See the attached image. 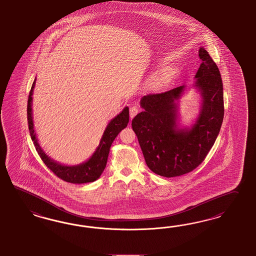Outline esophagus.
<instances>
[{
    "instance_id": "34e87169",
    "label": "esophagus",
    "mask_w": 256,
    "mask_h": 256,
    "mask_svg": "<svg viewBox=\"0 0 256 256\" xmlns=\"http://www.w3.org/2000/svg\"><path fill=\"white\" fill-rule=\"evenodd\" d=\"M138 110H140V107L138 105H133L130 108V116L132 119L138 114Z\"/></svg>"
}]
</instances>
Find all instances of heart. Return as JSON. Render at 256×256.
<instances>
[{"mask_svg": "<svg viewBox=\"0 0 256 256\" xmlns=\"http://www.w3.org/2000/svg\"><path fill=\"white\" fill-rule=\"evenodd\" d=\"M158 80H160V76H156V77H154V82H158Z\"/></svg>", "mask_w": 256, "mask_h": 256, "instance_id": "b5f03b06", "label": "heart"}]
</instances>
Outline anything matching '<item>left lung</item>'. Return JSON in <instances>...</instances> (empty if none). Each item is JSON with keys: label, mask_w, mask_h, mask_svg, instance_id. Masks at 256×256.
Instances as JSON below:
<instances>
[{"label": "left lung", "mask_w": 256, "mask_h": 256, "mask_svg": "<svg viewBox=\"0 0 256 256\" xmlns=\"http://www.w3.org/2000/svg\"><path fill=\"white\" fill-rule=\"evenodd\" d=\"M202 63L194 86L202 96L200 114L190 130L177 128V100L184 86L142 98L144 109L132 120L146 164L152 172L170 178L194 170L214 144L224 119L221 74L207 50L200 49Z\"/></svg>", "instance_id": "1"}]
</instances>
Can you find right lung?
<instances>
[{"mask_svg": "<svg viewBox=\"0 0 256 256\" xmlns=\"http://www.w3.org/2000/svg\"><path fill=\"white\" fill-rule=\"evenodd\" d=\"M35 81L32 86L28 98L27 107V116H28V130L30 138L34 142L36 151L40 156L42 162L52 172L60 179L70 184H86L97 180L104 172V168L107 164V159L110 152V147L112 142L116 138L119 132L128 126L130 120L128 107H126L118 116L110 120L104 132L102 138L100 140V146L96 152L86 162L77 166H64L53 159L48 158L39 146L34 128L32 116V92L34 88Z\"/></svg>", "mask_w": 256, "mask_h": 256, "instance_id": "right-lung-1", "label": "right lung"}]
</instances>
